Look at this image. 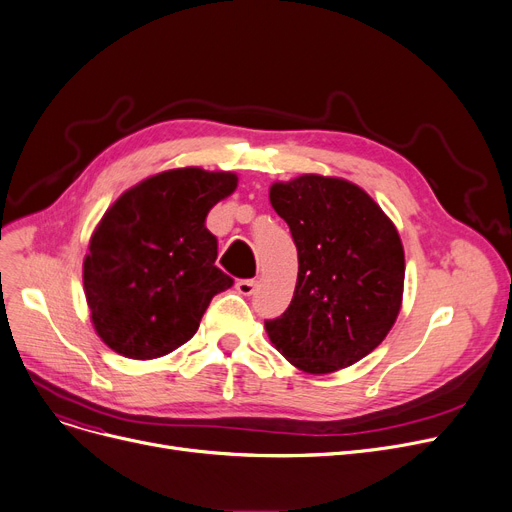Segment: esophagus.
<instances>
[{"label": "esophagus", "instance_id": "esophagus-1", "mask_svg": "<svg viewBox=\"0 0 512 512\" xmlns=\"http://www.w3.org/2000/svg\"><path fill=\"white\" fill-rule=\"evenodd\" d=\"M255 288H257V282H255V280H238V282H236V291H238L240 295H244V297L253 295Z\"/></svg>", "mask_w": 512, "mask_h": 512}]
</instances>
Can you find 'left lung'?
I'll return each mask as SVG.
<instances>
[{
    "mask_svg": "<svg viewBox=\"0 0 512 512\" xmlns=\"http://www.w3.org/2000/svg\"><path fill=\"white\" fill-rule=\"evenodd\" d=\"M270 203L299 255L291 305L265 322L270 341L309 374L360 362L402 307L406 263L393 221L360 186L314 173L276 182Z\"/></svg>",
    "mask_w": 512,
    "mask_h": 512,
    "instance_id": "8db88e82",
    "label": "left lung"
}]
</instances>
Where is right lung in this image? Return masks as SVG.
Returning <instances> with one entry per match:
<instances>
[{"label": "right lung", "instance_id": "add662e5", "mask_svg": "<svg viewBox=\"0 0 512 512\" xmlns=\"http://www.w3.org/2000/svg\"><path fill=\"white\" fill-rule=\"evenodd\" d=\"M238 186L236 173L184 167L146 177L100 219L83 261L98 337L125 358L152 360L194 337L221 272L207 213Z\"/></svg>", "mask_w": 512, "mask_h": 512}]
</instances>
